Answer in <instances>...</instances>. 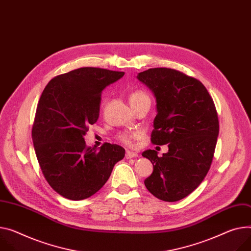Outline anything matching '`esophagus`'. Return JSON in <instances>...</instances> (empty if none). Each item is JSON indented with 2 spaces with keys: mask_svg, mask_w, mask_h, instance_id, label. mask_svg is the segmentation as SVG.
I'll list each match as a JSON object with an SVG mask.
<instances>
[{
  "mask_svg": "<svg viewBox=\"0 0 251 251\" xmlns=\"http://www.w3.org/2000/svg\"><path fill=\"white\" fill-rule=\"evenodd\" d=\"M138 156V153L136 151H126V159H131V158H136Z\"/></svg>",
  "mask_w": 251,
  "mask_h": 251,
  "instance_id": "1",
  "label": "esophagus"
}]
</instances>
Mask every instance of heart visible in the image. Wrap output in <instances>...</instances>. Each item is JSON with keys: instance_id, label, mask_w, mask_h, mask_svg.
<instances>
[{"instance_id": "1", "label": "heart", "mask_w": 251, "mask_h": 251, "mask_svg": "<svg viewBox=\"0 0 251 251\" xmlns=\"http://www.w3.org/2000/svg\"><path fill=\"white\" fill-rule=\"evenodd\" d=\"M146 100H150V98L149 95L143 90H134L129 94V102L131 106ZM140 136H141V132L138 130L123 131L119 134V140L126 146H132L134 141H136Z\"/></svg>"}]
</instances>
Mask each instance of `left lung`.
Returning <instances> with one entry per match:
<instances>
[{
    "label": "left lung",
    "mask_w": 251,
    "mask_h": 251,
    "mask_svg": "<svg viewBox=\"0 0 251 251\" xmlns=\"http://www.w3.org/2000/svg\"><path fill=\"white\" fill-rule=\"evenodd\" d=\"M138 79L156 98L151 141L169 148L162 157L155 150L143 152L153 166L145 185L160 200L179 201L202 183L213 160L219 133L215 104L202 82L175 69L150 68Z\"/></svg>",
    "instance_id": "1"
}]
</instances>
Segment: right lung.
I'll use <instances>...</instances> for the list:
<instances>
[{"label":"right lung","instance_id":"right-lung-1","mask_svg":"<svg viewBox=\"0 0 251 251\" xmlns=\"http://www.w3.org/2000/svg\"><path fill=\"white\" fill-rule=\"evenodd\" d=\"M125 72L82 67L54 77L37 105L32 139L43 175L54 191L69 200L95 194L125 157L119 145L87 147L85 136L100 117L101 92Z\"/></svg>","mask_w":251,"mask_h":251}]
</instances>
